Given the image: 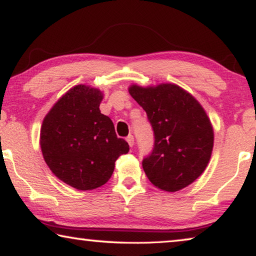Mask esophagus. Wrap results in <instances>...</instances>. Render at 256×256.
Returning a JSON list of instances; mask_svg holds the SVG:
<instances>
[{
  "mask_svg": "<svg viewBox=\"0 0 256 256\" xmlns=\"http://www.w3.org/2000/svg\"><path fill=\"white\" fill-rule=\"evenodd\" d=\"M126 141H128V144L130 146H134V136H131V134H130V136L126 138Z\"/></svg>",
  "mask_w": 256,
  "mask_h": 256,
  "instance_id": "obj_1",
  "label": "esophagus"
}]
</instances>
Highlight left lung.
Instances as JSON below:
<instances>
[{
    "label": "left lung",
    "mask_w": 256,
    "mask_h": 256,
    "mask_svg": "<svg viewBox=\"0 0 256 256\" xmlns=\"http://www.w3.org/2000/svg\"><path fill=\"white\" fill-rule=\"evenodd\" d=\"M128 92L146 110L154 131V148L142 160L146 177L168 192L193 183L204 172L214 148V130L204 110L176 84L132 86Z\"/></svg>",
    "instance_id": "1"
}]
</instances>
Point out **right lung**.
I'll return each instance as SVG.
<instances>
[{"mask_svg":"<svg viewBox=\"0 0 256 256\" xmlns=\"http://www.w3.org/2000/svg\"><path fill=\"white\" fill-rule=\"evenodd\" d=\"M100 90L84 84L68 90L44 118L40 130L42 156L53 174L80 190L107 183L115 162L128 152L124 138L99 110Z\"/></svg>","mask_w":256,"mask_h":256,"instance_id":"right-lung-1","label":"right lung"}]
</instances>
